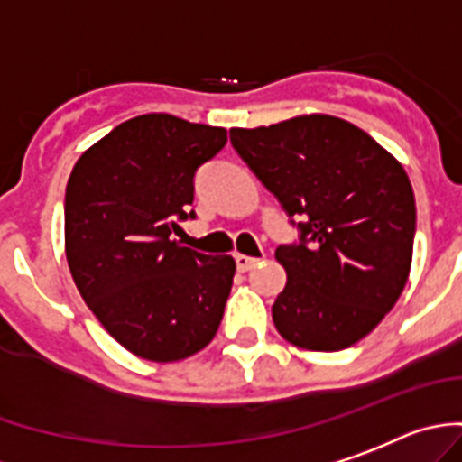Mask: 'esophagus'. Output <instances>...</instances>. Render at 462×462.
Here are the masks:
<instances>
[{
    "label": "esophagus",
    "mask_w": 462,
    "mask_h": 462,
    "mask_svg": "<svg viewBox=\"0 0 462 462\" xmlns=\"http://www.w3.org/2000/svg\"><path fill=\"white\" fill-rule=\"evenodd\" d=\"M235 262H236V269H239V272H251V269L257 264L255 257L241 255V253H239V255H235Z\"/></svg>",
    "instance_id": "esophagus-1"
}]
</instances>
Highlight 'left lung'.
<instances>
[{
	"mask_svg": "<svg viewBox=\"0 0 462 462\" xmlns=\"http://www.w3.org/2000/svg\"><path fill=\"white\" fill-rule=\"evenodd\" d=\"M232 147L299 223L278 246L288 282L272 306L278 334L338 352L382 322L412 267L417 207L402 165L365 131L331 115L232 128Z\"/></svg>",
	"mask_w": 462,
	"mask_h": 462,
	"instance_id": "1",
	"label": "left lung"
}]
</instances>
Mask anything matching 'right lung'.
<instances>
[{"label":"right lung","mask_w":462,"mask_h":462,"mask_svg":"<svg viewBox=\"0 0 462 462\" xmlns=\"http://www.w3.org/2000/svg\"><path fill=\"white\" fill-rule=\"evenodd\" d=\"M226 143V128L152 112L112 128L69 177L70 276L103 329L140 359L181 361L218 331L235 260L170 236L195 216V170Z\"/></svg>","instance_id":"add662e5"}]
</instances>
